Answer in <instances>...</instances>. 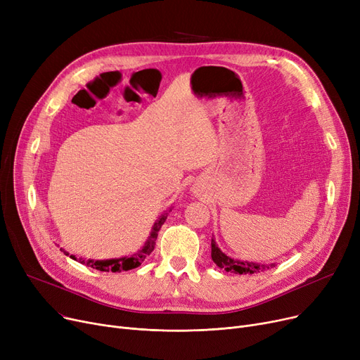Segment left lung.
I'll use <instances>...</instances> for the list:
<instances>
[{"label":"left lung","mask_w":360,"mask_h":360,"mask_svg":"<svg viewBox=\"0 0 360 360\" xmlns=\"http://www.w3.org/2000/svg\"><path fill=\"white\" fill-rule=\"evenodd\" d=\"M212 259L216 262V266L231 271L236 274H257L261 273L267 269H273L276 264H270V266H264V264H255V262H248V261H239L233 259L228 255H224L219 247L216 245L214 239H212Z\"/></svg>","instance_id":"8db88e82"}]
</instances>
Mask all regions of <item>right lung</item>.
<instances>
[{"instance_id":"add662e5","label":"right lung","mask_w":360,"mask_h":360,"mask_svg":"<svg viewBox=\"0 0 360 360\" xmlns=\"http://www.w3.org/2000/svg\"><path fill=\"white\" fill-rule=\"evenodd\" d=\"M167 217V213L162 214L158 221L155 223L153 226V231H151L150 236H148V240L146 242V245L143 247V250H140L137 254H134L132 257H124V258H120V259H106V261H84V259H79L82 264H84V266H89L91 269H96L99 271H112V273H121V271H127V270H131V269H137L139 266H141V262L151 254V251L155 250V245H156V239H158V233L162 228V224L165 223ZM65 255H70L68 252L64 251ZM72 259H77L74 255H70Z\"/></svg>"}]
</instances>
